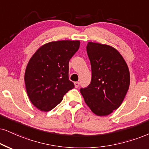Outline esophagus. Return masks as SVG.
I'll use <instances>...</instances> for the list:
<instances>
[{"label":"esophagus","mask_w":149,"mask_h":149,"mask_svg":"<svg viewBox=\"0 0 149 149\" xmlns=\"http://www.w3.org/2000/svg\"><path fill=\"white\" fill-rule=\"evenodd\" d=\"M79 86V82H77V81L74 82V87L75 88H78Z\"/></svg>","instance_id":"1"}]
</instances>
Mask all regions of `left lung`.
<instances>
[{"label":"left lung","instance_id":"8db88e82","mask_svg":"<svg viewBox=\"0 0 149 149\" xmlns=\"http://www.w3.org/2000/svg\"><path fill=\"white\" fill-rule=\"evenodd\" d=\"M86 50L92 79L90 85L80 92L93 113L106 116L123 102L130 85L129 70L120 53L112 46L88 42Z\"/></svg>","mask_w":149,"mask_h":149}]
</instances>
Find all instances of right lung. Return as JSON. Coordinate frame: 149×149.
I'll return each instance as SVG.
<instances>
[{
    "label": "right lung",
    "instance_id": "right-lung-1",
    "mask_svg": "<svg viewBox=\"0 0 149 149\" xmlns=\"http://www.w3.org/2000/svg\"><path fill=\"white\" fill-rule=\"evenodd\" d=\"M79 45V41L49 42L31 57L25 72V87L30 102L38 110L51 111L74 88L69 80L68 65Z\"/></svg>",
    "mask_w": 149,
    "mask_h": 149
}]
</instances>
